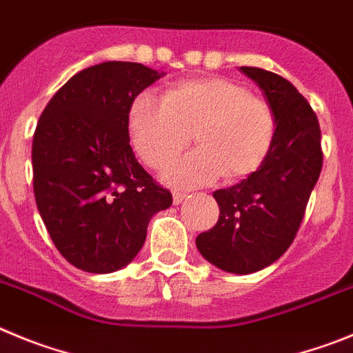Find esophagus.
<instances>
[{
	"label": "esophagus",
	"instance_id": "1",
	"mask_svg": "<svg viewBox=\"0 0 353 353\" xmlns=\"http://www.w3.org/2000/svg\"><path fill=\"white\" fill-rule=\"evenodd\" d=\"M186 196H188V195H186V193H184V192H174L172 193V200H174V204H181V202H183V200L184 199H186Z\"/></svg>",
	"mask_w": 353,
	"mask_h": 353
}]
</instances>
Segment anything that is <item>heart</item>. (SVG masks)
<instances>
[{
	"mask_svg": "<svg viewBox=\"0 0 353 353\" xmlns=\"http://www.w3.org/2000/svg\"><path fill=\"white\" fill-rule=\"evenodd\" d=\"M130 139L151 169H163L190 142L196 149L165 177L177 186H202L220 176L234 181L255 172L268 158L278 119L268 101L223 77L192 79L163 98L141 93L128 114Z\"/></svg>",
	"mask_w": 353,
	"mask_h": 353,
	"instance_id": "b5f03b06",
	"label": "heart"
}]
</instances>
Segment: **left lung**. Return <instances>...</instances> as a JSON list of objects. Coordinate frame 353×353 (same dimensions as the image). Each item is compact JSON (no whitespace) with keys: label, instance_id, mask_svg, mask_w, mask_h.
<instances>
[{"label":"left lung","instance_id":"obj_1","mask_svg":"<svg viewBox=\"0 0 353 353\" xmlns=\"http://www.w3.org/2000/svg\"><path fill=\"white\" fill-rule=\"evenodd\" d=\"M241 72L260 85L274 110V144L255 172L212 193L220 218L196 237V248L221 271L252 274L290 248L319 181L323 153L316 114L287 79L255 66H241Z\"/></svg>","mask_w":353,"mask_h":353}]
</instances>
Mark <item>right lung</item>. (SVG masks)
Here are the masks:
<instances>
[{"label":"right lung","mask_w":353,"mask_h":353,"mask_svg":"<svg viewBox=\"0 0 353 353\" xmlns=\"http://www.w3.org/2000/svg\"><path fill=\"white\" fill-rule=\"evenodd\" d=\"M161 75L141 63L90 66L59 88L38 119L31 149L37 208L54 246L85 272L128 265L149 220L172 205L128 135L133 100Z\"/></svg>","instance_id":"add662e5"}]
</instances>
